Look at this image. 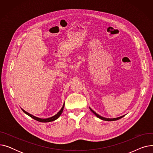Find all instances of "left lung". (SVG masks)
<instances>
[{
	"instance_id": "8db88e82",
	"label": "left lung",
	"mask_w": 153,
	"mask_h": 153,
	"mask_svg": "<svg viewBox=\"0 0 153 153\" xmlns=\"http://www.w3.org/2000/svg\"><path fill=\"white\" fill-rule=\"evenodd\" d=\"M90 109H91V110L93 112V113L95 114V116H97L98 118H99L100 119H101V120H105V121H115V120H119V119H120V118H122V117H123L125 115H123V116H122V117H118V118H104V117H102V116H100L99 115H98L97 114H96L95 112L94 111V110H92L91 108H90Z\"/></svg>"
}]
</instances>
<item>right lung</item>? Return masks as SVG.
Masks as SVG:
<instances>
[{
	"instance_id": "add662e5",
	"label": "right lung",
	"mask_w": 153,
	"mask_h": 153,
	"mask_svg": "<svg viewBox=\"0 0 153 153\" xmlns=\"http://www.w3.org/2000/svg\"><path fill=\"white\" fill-rule=\"evenodd\" d=\"M64 107V104L63 105V106H62V108L61 109V110L58 112V113L57 114H56L54 116H53V117H52L48 118H46V119H43V118H39L36 117H35V116H33V115H32L30 114L29 113H28V112L25 111L24 110H23V109H22V110H23V111L24 112V113H25L27 115H28V116H30V117H31L32 118H33L34 120H36V121H38V122H50L54 121L55 120L58 119V118L59 117V116H60V115H61V114H62Z\"/></svg>"
}]
</instances>
